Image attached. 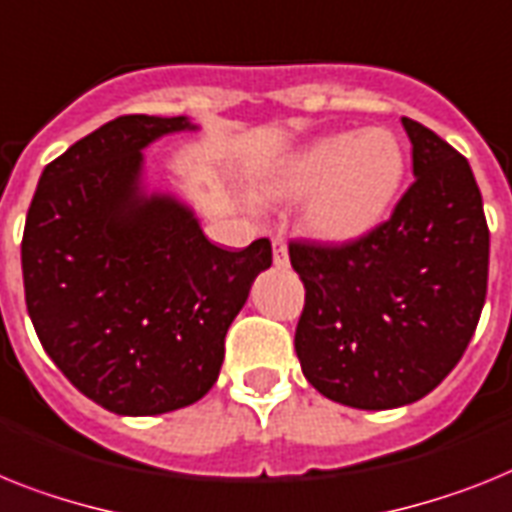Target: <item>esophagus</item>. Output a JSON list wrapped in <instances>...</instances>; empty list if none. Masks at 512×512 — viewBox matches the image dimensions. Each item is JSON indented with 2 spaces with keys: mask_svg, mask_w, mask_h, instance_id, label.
Returning a JSON list of instances; mask_svg holds the SVG:
<instances>
[{
  "mask_svg": "<svg viewBox=\"0 0 512 512\" xmlns=\"http://www.w3.org/2000/svg\"><path fill=\"white\" fill-rule=\"evenodd\" d=\"M273 263H276V268L289 265V247H286V239H281V236L273 239Z\"/></svg>",
  "mask_w": 512,
  "mask_h": 512,
  "instance_id": "esophagus-1",
  "label": "esophagus"
}]
</instances>
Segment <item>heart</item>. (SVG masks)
<instances>
[{
	"mask_svg": "<svg viewBox=\"0 0 512 512\" xmlns=\"http://www.w3.org/2000/svg\"><path fill=\"white\" fill-rule=\"evenodd\" d=\"M406 158L393 132L372 127L336 132L304 145L268 184L278 200L307 203V229L322 242L346 244L377 229L393 208Z\"/></svg>",
	"mask_w": 512,
	"mask_h": 512,
	"instance_id": "b5f03b06",
	"label": "heart"
}]
</instances>
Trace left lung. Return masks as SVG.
I'll return each mask as SVG.
<instances>
[{"label": "left lung", "instance_id": "8db88e82", "mask_svg": "<svg viewBox=\"0 0 512 512\" xmlns=\"http://www.w3.org/2000/svg\"><path fill=\"white\" fill-rule=\"evenodd\" d=\"M414 182L346 244L291 242L304 283L294 349L309 385L351 409H398L461 362L482 315L489 229L466 158L403 117Z\"/></svg>", "mask_w": 512, "mask_h": 512}]
</instances>
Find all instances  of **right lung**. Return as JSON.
<instances>
[{
  "label": "right lung",
  "mask_w": 512,
  "mask_h": 512,
  "mask_svg": "<svg viewBox=\"0 0 512 512\" xmlns=\"http://www.w3.org/2000/svg\"><path fill=\"white\" fill-rule=\"evenodd\" d=\"M187 117L127 114L77 140L41 174L23 231L25 304L51 362L122 416L166 414L218 380L223 338L270 268V239L231 252L190 208L140 187L156 137Z\"/></svg>",
  "instance_id": "1"
}]
</instances>
